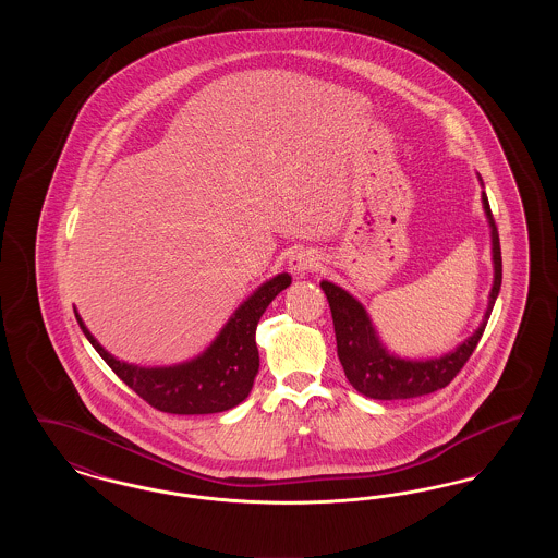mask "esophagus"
<instances>
[{
	"label": "esophagus",
	"mask_w": 558,
	"mask_h": 558,
	"mask_svg": "<svg viewBox=\"0 0 558 558\" xmlns=\"http://www.w3.org/2000/svg\"><path fill=\"white\" fill-rule=\"evenodd\" d=\"M318 257L312 251H299V253L291 255V259H289V269L296 278H303L305 274L318 269Z\"/></svg>",
	"instance_id": "obj_1"
}]
</instances>
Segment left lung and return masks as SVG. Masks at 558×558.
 I'll use <instances>...</instances> for the list:
<instances>
[{
	"instance_id": "obj_1",
	"label": "left lung",
	"mask_w": 558,
	"mask_h": 558,
	"mask_svg": "<svg viewBox=\"0 0 558 558\" xmlns=\"http://www.w3.org/2000/svg\"><path fill=\"white\" fill-rule=\"evenodd\" d=\"M477 178L478 184L483 186V180L478 173ZM481 203L489 223L492 264H494V284L487 296V310L483 314L477 330L456 349H451L439 357L410 360L389 351L383 343V339L378 337V330L374 328L366 307L351 292L328 280L319 282L332 312L337 353L343 364L347 380L362 396L371 399H410L433 393L450 385L451 378L462 371L466 360L473 355L502 287L500 239H498V228L492 217L485 192H481Z\"/></svg>"
}]
</instances>
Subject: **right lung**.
<instances>
[{"label":"right lung","mask_w":558,"mask_h":558,"mask_svg":"<svg viewBox=\"0 0 558 558\" xmlns=\"http://www.w3.org/2000/svg\"><path fill=\"white\" fill-rule=\"evenodd\" d=\"M287 271L276 274L246 296L223 324L219 335L196 357L171 366H137L117 360L87 330L77 310L75 318L92 347L112 372L153 408L169 414H215L244 401L259 372L255 330L276 294L291 287Z\"/></svg>","instance_id":"right-lung-1"}]
</instances>
